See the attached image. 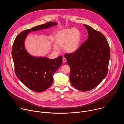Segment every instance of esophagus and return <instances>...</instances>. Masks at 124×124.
Returning a JSON list of instances; mask_svg holds the SVG:
<instances>
[{
  "label": "esophagus",
  "instance_id": "esophagus-1",
  "mask_svg": "<svg viewBox=\"0 0 124 124\" xmlns=\"http://www.w3.org/2000/svg\"><path fill=\"white\" fill-rule=\"evenodd\" d=\"M63 61L64 62H66V61H67V60H66V58L64 57H63Z\"/></svg>",
  "mask_w": 124,
  "mask_h": 124
}]
</instances>
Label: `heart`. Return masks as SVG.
Instances as JSON below:
<instances>
[{"mask_svg":"<svg viewBox=\"0 0 124 124\" xmlns=\"http://www.w3.org/2000/svg\"><path fill=\"white\" fill-rule=\"evenodd\" d=\"M82 35L80 31L75 28L65 29L57 32L54 37L53 48L59 51V47H64V51L68 54H73L77 51L80 45Z\"/></svg>","mask_w":124,"mask_h":124,"instance_id":"heart-1","label":"heart"}]
</instances>
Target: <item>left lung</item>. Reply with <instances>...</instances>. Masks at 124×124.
Wrapping results in <instances>:
<instances>
[{"label":"left lung","instance_id":"8db88e82","mask_svg":"<svg viewBox=\"0 0 124 124\" xmlns=\"http://www.w3.org/2000/svg\"><path fill=\"white\" fill-rule=\"evenodd\" d=\"M83 25L87 30V39L77 51L64 56L70 68V83L85 92L97 87L107 76L110 52L108 41L101 33Z\"/></svg>","mask_w":124,"mask_h":124}]
</instances>
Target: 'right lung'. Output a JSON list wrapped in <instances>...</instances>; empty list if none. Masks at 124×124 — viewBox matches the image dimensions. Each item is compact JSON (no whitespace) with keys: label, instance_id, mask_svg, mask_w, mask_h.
<instances>
[{"label":"right lung","instance_id":"obj_1","mask_svg":"<svg viewBox=\"0 0 124 124\" xmlns=\"http://www.w3.org/2000/svg\"><path fill=\"white\" fill-rule=\"evenodd\" d=\"M57 25L50 22L25 30L19 34L13 43L12 56L15 73L20 81L30 90L41 92L48 88L54 81V75L62 64V56L51 59L30 54L25 47L28 34Z\"/></svg>","mask_w":124,"mask_h":124}]
</instances>
